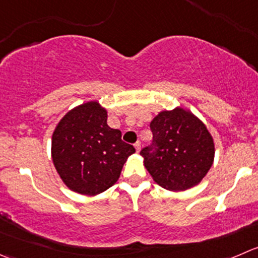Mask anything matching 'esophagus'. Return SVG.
Wrapping results in <instances>:
<instances>
[{
  "instance_id": "34e87169",
  "label": "esophagus",
  "mask_w": 258,
  "mask_h": 258,
  "mask_svg": "<svg viewBox=\"0 0 258 258\" xmlns=\"http://www.w3.org/2000/svg\"><path fill=\"white\" fill-rule=\"evenodd\" d=\"M135 149H136L137 152H140V150H141V142H136L135 144Z\"/></svg>"
}]
</instances>
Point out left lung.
I'll return each instance as SVG.
<instances>
[{"instance_id": "1", "label": "left lung", "mask_w": 258, "mask_h": 258, "mask_svg": "<svg viewBox=\"0 0 258 258\" xmlns=\"http://www.w3.org/2000/svg\"><path fill=\"white\" fill-rule=\"evenodd\" d=\"M150 127L154 147H145L140 155L154 181L174 192L201 184L216 155L206 123L190 109L177 106L159 112Z\"/></svg>"}]
</instances>
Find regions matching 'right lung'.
<instances>
[{
	"label": "right lung",
	"instance_id": "1",
	"mask_svg": "<svg viewBox=\"0 0 258 258\" xmlns=\"http://www.w3.org/2000/svg\"><path fill=\"white\" fill-rule=\"evenodd\" d=\"M107 117L98 101H89L67 112L52 132V164L66 186L82 196H98L116 184L135 154Z\"/></svg>",
	"mask_w": 258,
	"mask_h": 258
}]
</instances>
